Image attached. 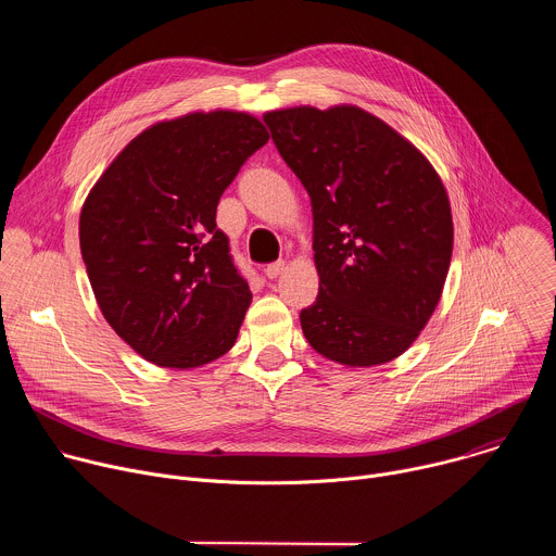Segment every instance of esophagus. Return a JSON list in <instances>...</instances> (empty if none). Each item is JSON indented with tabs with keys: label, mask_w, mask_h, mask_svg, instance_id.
I'll return each mask as SVG.
<instances>
[{
	"label": "esophagus",
	"mask_w": 556,
	"mask_h": 556,
	"mask_svg": "<svg viewBox=\"0 0 556 556\" xmlns=\"http://www.w3.org/2000/svg\"><path fill=\"white\" fill-rule=\"evenodd\" d=\"M283 270H286V262H275V264H268L264 273H266L268 279H277Z\"/></svg>",
	"instance_id": "34e87169"
}]
</instances>
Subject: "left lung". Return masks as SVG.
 <instances>
[{"instance_id": "8db88e82", "label": "left lung", "mask_w": 556, "mask_h": 556, "mask_svg": "<svg viewBox=\"0 0 556 556\" xmlns=\"http://www.w3.org/2000/svg\"><path fill=\"white\" fill-rule=\"evenodd\" d=\"M264 123L312 204L319 296L299 316L307 343L348 367L399 358L448 275L453 217L438 172L356 105L275 110Z\"/></svg>"}]
</instances>
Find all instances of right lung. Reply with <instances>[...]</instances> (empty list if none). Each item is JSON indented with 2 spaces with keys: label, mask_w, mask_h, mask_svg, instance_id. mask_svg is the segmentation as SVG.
<instances>
[{
  "label": "right lung",
  "mask_w": 556,
  "mask_h": 556,
  "mask_svg": "<svg viewBox=\"0 0 556 556\" xmlns=\"http://www.w3.org/2000/svg\"><path fill=\"white\" fill-rule=\"evenodd\" d=\"M268 138L247 112L161 121L140 131L88 193L78 240L97 303L144 361L191 369L235 345L253 294L215 211Z\"/></svg>",
  "instance_id": "1"
}]
</instances>
